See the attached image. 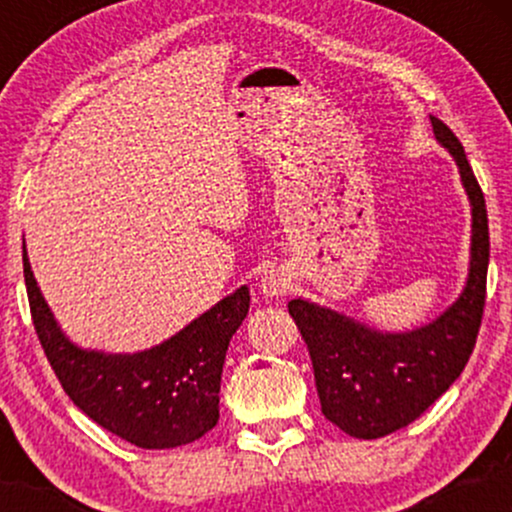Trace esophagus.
<instances>
[{
  "mask_svg": "<svg viewBox=\"0 0 512 512\" xmlns=\"http://www.w3.org/2000/svg\"><path fill=\"white\" fill-rule=\"evenodd\" d=\"M289 286H291V279L284 269H269V272L264 274L260 281V289L267 298L284 296V293L289 291Z\"/></svg>",
  "mask_w": 512,
  "mask_h": 512,
  "instance_id": "esophagus-1",
  "label": "esophagus"
}]
</instances>
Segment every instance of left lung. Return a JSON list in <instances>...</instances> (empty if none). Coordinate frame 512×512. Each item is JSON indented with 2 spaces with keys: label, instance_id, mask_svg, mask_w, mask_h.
<instances>
[{
  "label": "left lung",
  "instance_id": "8db88e82",
  "mask_svg": "<svg viewBox=\"0 0 512 512\" xmlns=\"http://www.w3.org/2000/svg\"><path fill=\"white\" fill-rule=\"evenodd\" d=\"M433 134L455 158L472 204L467 286L443 315L411 332H378L337 310L293 298L289 313L308 344L325 419L373 440L409 426L460 378L472 356L486 303L489 216L460 139L431 115Z\"/></svg>",
  "mask_w": 512,
  "mask_h": 512
}]
</instances>
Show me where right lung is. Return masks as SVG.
<instances>
[{
    "label": "right lung",
    "mask_w": 512,
    "mask_h": 512,
    "mask_svg": "<svg viewBox=\"0 0 512 512\" xmlns=\"http://www.w3.org/2000/svg\"><path fill=\"white\" fill-rule=\"evenodd\" d=\"M23 276L35 334L64 392L88 419L146 450L187 445L216 426L223 361L248 315V286L154 349L103 354L79 349L64 337L38 289L26 245Z\"/></svg>",
    "instance_id": "obj_1"
}]
</instances>
